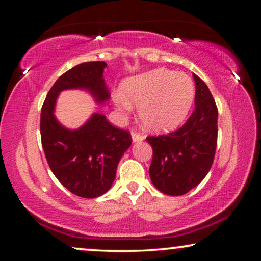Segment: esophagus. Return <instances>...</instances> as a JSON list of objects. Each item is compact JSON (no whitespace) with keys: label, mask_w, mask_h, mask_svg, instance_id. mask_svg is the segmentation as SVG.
Instances as JSON below:
<instances>
[{"label":"esophagus","mask_w":261,"mask_h":261,"mask_svg":"<svg viewBox=\"0 0 261 261\" xmlns=\"http://www.w3.org/2000/svg\"><path fill=\"white\" fill-rule=\"evenodd\" d=\"M145 139V137L140 133H138V132H132V140L133 142H139V141H142Z\"/></svg>","instance_id":"esophagus-1"}]
</instances>
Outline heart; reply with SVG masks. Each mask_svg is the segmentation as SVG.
<instances>
[{
    "label": "heart",
    "instance_id": "b5f03b06",
    "mask_svg": "<svg viewBox=\"0 0 261 261\" xmlns=\"http://www.w3.org/2000/svg\"><path fill=\"white\" fill-rule=\"evenodd\" d=\"M114 101L122 113L129 112L131 102L139 107V117L147 129L167 132L187 119L195 101V84L184 73L153 70L124 81Z\"/></svg>",
    "mask_w": 261,
    "mask_h": 261
}]
</instances>
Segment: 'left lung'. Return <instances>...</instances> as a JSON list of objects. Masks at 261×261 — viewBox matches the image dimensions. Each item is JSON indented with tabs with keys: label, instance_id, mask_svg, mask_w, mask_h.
<instances>
[{
	"label": "left lung",
	"instance_id": "8db88e82",
	"mask_svg": "<svg viewBox=\"0 0 261 261\" xmlns=\"http://www.w3.org/2000/svg\"><path fill=\"white\" fill-rule=\"evenodd\" d=\"M195 110L180 128L147 137L153 148L149 177L163 194L180 196L197 187L209 172L217 144V107L209 88L194 73Z\"/></svg>",
	"mask_w": 261,
	"mask_h": 261
}]
</instances>
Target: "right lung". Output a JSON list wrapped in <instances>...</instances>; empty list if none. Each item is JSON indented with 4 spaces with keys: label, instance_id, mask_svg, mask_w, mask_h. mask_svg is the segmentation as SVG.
<instances>
[{
    "label": "right lung",
    "instance_id": "add662e5",
    "mask_svg": "<svg viewBox=\"0 0 261 261\" xmlns=\"http://www.w3.org/2000/svg\"><path fill=\"white\" fill-rule=\"evenodd\" d=\"M106 66L105 62H88L66 71L49 89L41 108V144L49 169L67 190L84 198L98 197L112 187L117 164L132 144L130 133L112 126L102 114H94L78 129H66L53 110L59 92L66 89H85L96 102L108 101Z\"/></svg>",
    "mask_w": 261,
    "mask_h": 261
}]
</instances>
